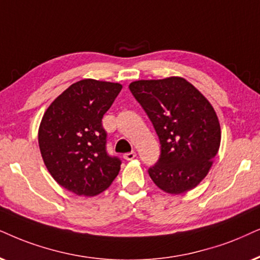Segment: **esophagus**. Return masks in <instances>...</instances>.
<instances>
[{
  "instance_id": "1",
  "label": "esophagus",
  "mask_w": 260,
  "mask_h": 260,
  "mask_svg": "<svg viewBox=\"0 0 260 260\" xmlns=\"http://www.w3.org/2000/svg\"><path fill=\"white\" fill-rule=\"evenodd\" d=\"M136 157H137V153L134 152V151H131V152H127V153L123 154V158L127 159V160H131V159L136 158Z\"/></svg>"
}]
</instances>
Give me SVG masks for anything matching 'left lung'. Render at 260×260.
<instances>
[{"label":"left lung","instance_id":"8db88e82","mask_svg":"<svg viewBox=\"0 0 260 260\" xmlns=\"http://www.w3.org/2000/svg\"><path fill=\"white\" fill-rule=\"evenodd\" d=\"M129 90L159 139V158L149 168L152 181L170 194L194 188L208 175L221 144V127L212 106L179 77L138 80Z\"/></svg>","mask_w":260,"mask_h":260}]
</instances>
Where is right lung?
Here are the masks:
<instances>
[{"label": "right lung", "mask_w": 260, "mask_h": 260, "mask_svg": "<svg viewBox=\"0 0 260 260\" xmlns=\"http://www.w3.org/2000/svg\"><path fill=\"white\" fill-rule=\"evenodd\" d=\"M122 85L84 79L50 104L38 132L41 153L58 185L78 196L103 192L120 172L121 159L107 151L102 124Z\"/></svg>", "instance_id": "1"}]
</instances>
